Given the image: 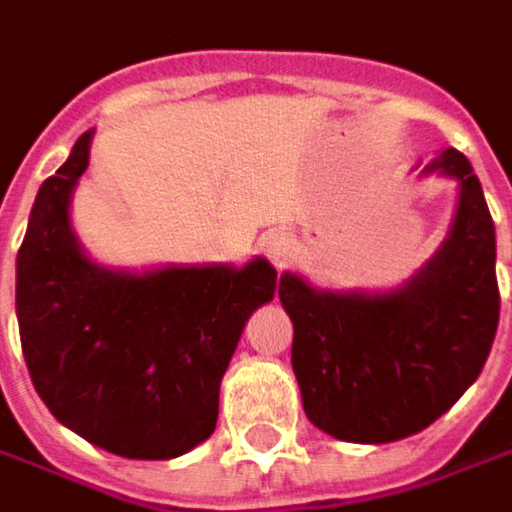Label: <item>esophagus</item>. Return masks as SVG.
Masks as SVG:
<instances>
[{
    "instance_id": "34e87169",
    "label": "esophagus",
    "mask_w": 512,
    "mask_h": 512,
    "mask_svg": "<svg viewBox=\"0 0 512 512\" xmlns=\"http://www.w3.org/2000/svg\"><path fill=\"white\" fill-rule=\"evenodd\" d=\"M295 255V240H292V234H275L272 240H269V257L275 260V266H284L286 260H292Z\"/></svg>"
}]
</instances>
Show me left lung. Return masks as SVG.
<instances>
[{
  "label": "left lung",
  "mask_w": 512,
  "mask_h": 512,
  "mask_svg": "<svg viewBox=\"0 0 512 512\" xmlns=\"http://www.w3.org/2000/svg\"><path fill=\"white\" fill-rule=\"evenodd\" d=\"M458 179L449 237L388 292H330L284 272L292 371L310 423L350 443L423 432L478 379L498 327L496 226L464 153L443 150L423 173Z\"/></svg>",
  "instance_id": "8db88e82"
}]
</instances>
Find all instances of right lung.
<instances>
[{
  "mask_svg": "<svg viewBox=\"0 0 512 512\" xmlns=\"http://www.w3.org/2000/svg\"><path fill=\"white\" fill-rule=\"evenodd\" d=\"M89 144L92 130L40 185L16 255L25 365L48 411L89 443L138 461L179 458L214 432L223 374L278 272L263 257L141 275L89 260L69 217Z\"/></svg>",
  "mask_w": 512,
  "mask_h": 512,
  "instance_id": "right-lung-1",
  "label": "right lung"
}]
</instances>
